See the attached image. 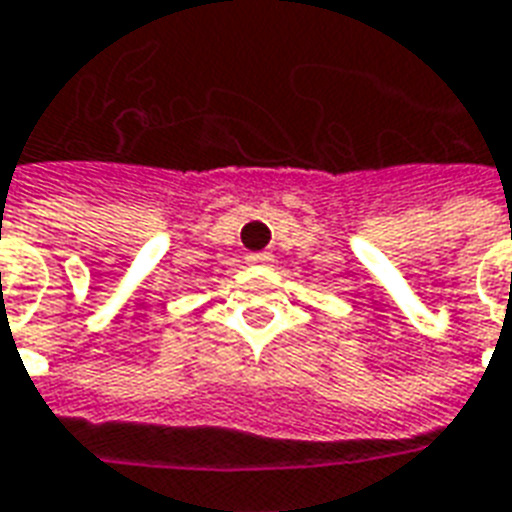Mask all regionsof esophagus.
I'll return each instance as SVG.
<instances>
[{
	"mask_svg": "<svg viewBox=\"0 0 512 512\" xmlns=\"http://www.w3.org/2000/svg\"><path fill=\"white\" fill-rule=\"evenodd\" d=\"M246 263H255V266H266V263H271V255H268V252H252V255H246Z\"/></svg>",
	"mask_w": 512,
	"mask_h": 512,
	"instance_id": "34e87169",
	"label": "esophagus"
}]
</instances>
